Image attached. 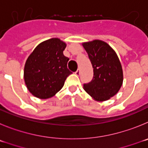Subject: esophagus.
<instances>
[{
    "instance_id": "34e87169",
    "label": "esophagus",
    "mask_w": 148,
    "mask_h": 148,
    "mask_svg": "<svg viewBox=\"0 0 148 148\" xmlns=\"http://www.w3.org/2000/svg\"><path fill=\"white\" fill-rule=\"evenodd\" d=\"M75 74H76V75H79V74H80V70H79V69H77V71H76L75 72Z\"/></svg>"
}]
</instances>
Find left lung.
Here are the masks:
<instances>
[{
  "instance_id": "1",
  "label": "left lung",
  "mask_w": 148,
  "mask_h": 148,
  "mask_svg": "<svg viewBox=\"0 0 148 148\" xmlns=\"http://www.w3.org/2000/svg\"><path fill=\"white\" fill-rule=\"evenodd\" d=\"M94 70V78L83 89L97 102L108 100L118 93L123 82L122 64L116 53L107 42L100 40L84 42Z\"/></svg>"
}]
</instances>
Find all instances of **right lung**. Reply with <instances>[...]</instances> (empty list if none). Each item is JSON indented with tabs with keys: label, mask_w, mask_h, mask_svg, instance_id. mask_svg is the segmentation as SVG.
<instances>
[{
	"label": "right lung",
	"mask_w": 148,
	"mask_h": 148,
	"mask_svg": "<svg viewBox=\"0 0 148 148\" xmlns=\"http://www.w3.org/2000/svg\"><path fill=\"white\" fill-rule=\"evenodd\" d=\"M66 42L60 38L46 40L36 46L26 61L23 71L29 91L41 99L54 97L64 86L69 75V58L63 54Z\"/></svg>",
	"instance_id": "right-lung-1"
}]
</instances>
